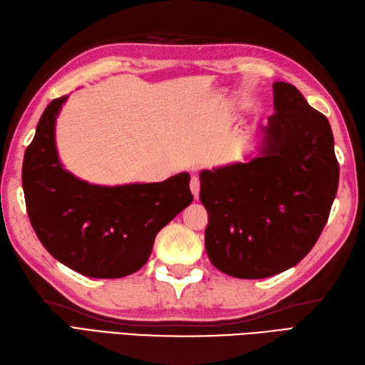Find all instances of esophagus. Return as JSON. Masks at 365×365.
I'll list each match as a JSON object with an SVG mask.
<instances>
[{"label":"esophagus","instance_id":"1","mask_svg":"<svg viewBox=\"0 0 365 365\" xmlns=\"http://www.w3.org/2000/svg\"><path fill=\"white\" fill-rule=\"evenodd\" d=\"M190 188H191L192 196H195V199H197L199 197V191H200V182H199L197 177H191Z\"/></svg>","mask_w":365,"mask_h":365}]
</instances>
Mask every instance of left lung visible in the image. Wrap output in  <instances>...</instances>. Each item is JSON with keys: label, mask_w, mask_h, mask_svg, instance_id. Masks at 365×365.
<instances>
[{"label": "left lung", "mask_w": 365, "mask_h": 365, "mask_svg": "<svg viewBox=\"0 0 365 365\" xmlns=\"http://www.w3.org/2000/svg\"><path fill=\"white\" fill-rule=\"evenodd\" d=\"M260 155L200 173L205 250L222 273L263 279L306 257L328 221L339 163L328 119L289 83L276 81Z\"/></svg>", "instance_id": "left-lung-1"}]
</instances>
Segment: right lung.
<instances>
[{"instance_id": "1", "label": "right lung", "mask_w": 365, "mask_h": 365, "mask_svg": "<svg viewBox=\"0 0 365 365\" xmlns=\"http://www.w3.org/2000/svg\"><path fill=\"white\" fill-rule=\"evenodd\" d=\"M66 100L54 98L45 108L23 158L31 226L45 250L76 273L128 276L149 260L158 232L191 204L190 174L120 187L80 180L61 165L54 143V123Z\"/></svg>"}]
</instances>
